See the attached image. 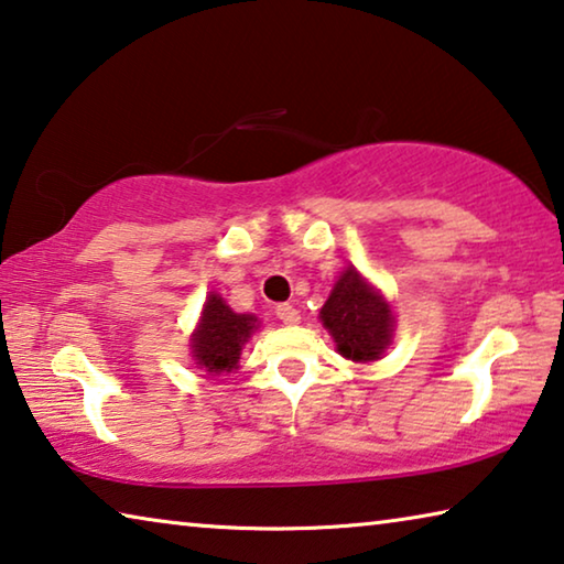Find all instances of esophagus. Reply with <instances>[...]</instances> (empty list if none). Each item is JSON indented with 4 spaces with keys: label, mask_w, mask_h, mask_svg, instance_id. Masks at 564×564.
Returning a JSON list of instances; mask_svg holds the SVG:
<instances>
[{
    "label": "esophagus",
    "mask_w": 564,
    "mask_h": 564,
    "mask_svg": "<svg viewBox=\"0 0 564 564\" xmlns=\"http://www.w3.org/2000/svg\"><path fill=\"white\" fill-rule=\"evenodd\" d=\"M274 312L284 325H297L300 323V312L294 310V305H290V302H282V305H276Z\"/></svg>",
    "instance_id": "obj_1"
}]
</instances>
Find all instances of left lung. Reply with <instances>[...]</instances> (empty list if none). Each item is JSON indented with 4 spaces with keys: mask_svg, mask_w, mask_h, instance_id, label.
<instances>
[{
    "mask_svg": "<svg viewBox=\"0 0 564 564\" xmlns=\"http://www.w3.org/2000/svg\"><path fill=\"white\" fill-rule=\"evenodd\" d=\"M319 319L333 335L337 352L352 362L383 358L393 340L395 317L391 305L355 267H348L335 282L330 297L319 310Z\"/></svg>",
    "mask_w": 564,
    "mask_h": 564,
    "instance_id": "8db88e82",
    "label": "left lung"
}]
</instances>
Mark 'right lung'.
Returning a JSON list of instances; mask_svg holds the SVG:
<instances>
[{
	"label": "right lung",
	"instance_id": "obj_1",
	"mask_svg": "<svg viewBox=\"0 0 564 564\" xmlns=\"http://www.w3.org/2000/svg\"><path fill=\"white\" fill-rule=\"evenodd\" d=\"M254 330V315H239L224 302L221 294L212 292L204 302L202 319H198L192 335V355L196 366L212 372V376L237 370L241 348Z\"/></svg>",
	"mask_w": 564,
	"mask_h": 564
}]
</instances>
